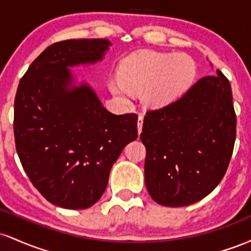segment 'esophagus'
Here are the masks:
<instances>
[{
  "label": "esophagus",
  "mask_w": 251,
  "mask_h": 251,
  "mask_svg": "<svg viewBox=\"0 0 251 251\" xmlns=\"http://www.w3.org/2000/svg\"><path fill=\"white\" fill-rule=\"evenodd\" d=\"M143 120H144V116H142V114H140L139 117H138V133H142V131H143Z\"/></svg>",
  "instance_id": "1"
}]
</instances>
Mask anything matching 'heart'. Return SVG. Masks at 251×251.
<instances>
[{"label":"heart","instance_id":"obj_1","mask_svg":"<svg viewBox=\"0 0 251 251\" xmlns=\"http://www.w3.org/2000/svg\"><path fill=\"white\" fill-rule=\"evenodd\" d=\"M195 75L196 63L188 54L139 51L123 60L119 75L109 80V89L124 100L129 92H144L148 105L163 107L175 101Z\"/></svg>","mask_w":251,"mask_h":251}]
</instances>
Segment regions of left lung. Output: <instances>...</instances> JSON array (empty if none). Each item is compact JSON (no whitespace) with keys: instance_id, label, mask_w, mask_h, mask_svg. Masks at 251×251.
Segmentation results:
<instances>
[{"instance_id":"left-lung-1","label":"left lung","mask_w":251,"mask_h":251,"mask_svg":"<svg viewBox=\"0 0 251 251\" xmlns=\"http://www.w3.org/2000/svg\"><path fill=\"white\" fill-rule=\"evenodd\" d=\"M145 184L155 203L186 206L226 175L236 139L231 87L221 71L198 80L176 101L146 112Z\"/></svg>"}]
</instances>
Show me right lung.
I'll return each instance as SVG.
<instances>
[{
    "mask_svg": "<svg viewBox=\"0 0 251 251\" xmlns=\"http://www.w3.org/2000/svg\"><path fill=\"white\" fill-rule=\"evenodd\" d=\"M106 39L66 40L46 48L22 76L14 103L16 151L33 185L65 209L100 200L112 165L138 137V116L111 113L70 67L101 61Z\"/></svg>",
    "mask_w": 251,
    "mask_h": 251,
    "instance_id": "right-lung-1",
    "label": "right lung"
}]
</instances>
